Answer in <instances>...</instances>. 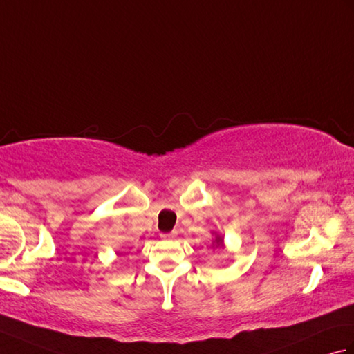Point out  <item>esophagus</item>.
Wrapping results in <instances>:
<instances>
[{"instance_id":"1","label":"esophagus","mask_w":354,"mask_h":354,"mask_svg":"<svg viewBox=\"0 0 354 354\" xmlns=\"http://www.w3.org/2000/svg\"><path fill=\"white\" fill-rule=\"evenodd\" d=\"M162 239L165 240H170V239H175L176 237V231H171V232H167V234H161Z\"/></svg>"}]
</instances>
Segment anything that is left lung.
<instances>
[{
    "label": "left lung",
    "instance_id": "obj_1",
    "mask_svg": "<svg viewBox=\"0 0 354 354\" xmlns=\"http://www.w3.org/2000/svg\"><path fill=\"white\" fill-rule=\"evenodd\" d=\"M216 243H217V246H223V240H222V237L221 236H216Z\"/></svg>",
    "mask_w": 354,
    "mask_h": 354
}]
</instances>
